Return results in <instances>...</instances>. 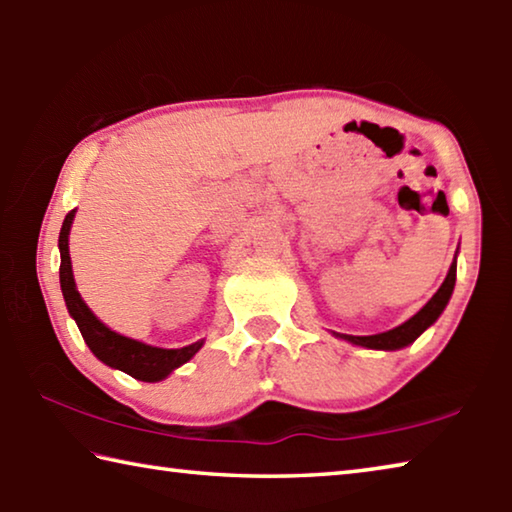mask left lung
I'll return each mask as SVG.
<instances>
[{"instance_id":"left-lung-1","label":"left lung","mask_w":512,"mask_h":512,"mask_svg":"<svg viewBox=\"0 0 512 512\" xmlns=\"http://www.w3.org/2000/svg\"><path fill=\"white\" fill-rule=\"evenodd\" d=\"M454 284H456V259H454V264L449 266V273L445 277L443 287L436 291V296H433L427 305L418 311V314L406 320V323H402L395 329H388V332H384V334H372V336L341 334V339L350 341L354 345H363V348H372V350H400V348H404V345H409L418 339V336L429 325L436 323V318L443 314V309L447 307L449 298H452Z\"/></svg>"}]
</instances>
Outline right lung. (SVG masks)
<instances>
[{
	"label": "right lung",
	"mask_w": 512,
	"mask_h": 512,
	"mask_svg": "<svg viewBox=\"0 0 512 512\" xmlns=\"http://www.w3.org/2000/svg\"><path fill=\"white\" fill-rule=\"evenodd\" d=\"M72 210L63 221V228H60L58 237V248H60V289H63V296L67 302V309L72 318L79 325L81 334L88 348L94 352V357L101 359L110 368H119L128 372V375L142 381H160L169 375L171 370L183 366L194 354L201 350L203 341H196L192 345H185V348L178 350H162L153 348V345H146L140 341L126 339L117 332H112L101 320L92 314L85 305L81 293L76 291L74 275H72V259H69V228H72L74 221Z\"/></svg>",
	"instance_id": "1"
}]
</instances>
